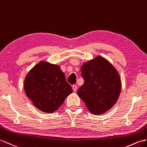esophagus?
I'll use <instances>...</instances> for the list:
<instances>
[{
  "label": "esophagus",
  "mask_w": 147,
  "mask_h": 147,
  "mask_svg": "<svg viewBox=\"0 0 147 147\" xmlns=\"http://www.w3.org/2000/svg\"><path fill=\"white\" fill-rule=\"evenodd\" d=\"M72 88H73V90L74 92L76 91V90H77V86H76V85H73Z\"/></svg>",
  "instance_id": "1"
}]
</instances>
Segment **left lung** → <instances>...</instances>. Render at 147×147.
I'll list each match as a JSON object with an SVG mask.
<instances>
[{
	"instance_id": "1",
	"label": "left lung",
	"mask_w": 147,
	"mask_h": 147,
	"mask_svg": "<svg viewBox=\"0 0 147 147\" xmlns=\"http://www.w3.org/2000/svg\"><path fill=\"white\" fill-rule=\"evenodd\" d=\"M84 84L78 94L94 115L103 114L117 101L121 80L114 67L101 56L84 63L81 68Z\"/></svg>"
}]
</instances>
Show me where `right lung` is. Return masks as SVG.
I'll list each match as a JSON object with an SVG mask.
<instances>
[{"mask_svg": "<svg viewBox=\"0 0 147 147\" xmlns=\"http://www.w3.org/2000/svg\"><path fill=\"white\" fill-rule=\"evenodd\" d=\"M24 90L37 109L49 113L59 108L73 92L60 67L47 62H40L27 74Z\"/></svg>", "mask_w": 147, "mask_h": 147, "instance_id": "1", "label": "right lung"}]
</instances>
